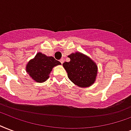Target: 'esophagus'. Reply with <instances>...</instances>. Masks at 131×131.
I'll return each instance as SVG.
<instances>
[{"label":"esophagus","mask_w":131,"mask_h":131,"mask_svg":"<svg viewBox=\"0 0 131 131\" xmlns=\"http://www.w3.org/2000/svg\"><path fill=\"white\" fill-rule=\"evenodd\" d=\"M60 62L62 64H63V62H64V60H63V59H61V60H60Z\"/></svg>","instance_id":"esophagus-1"}]
</instances>
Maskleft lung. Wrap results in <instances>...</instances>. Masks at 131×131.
Returning <instances> with one entry per match:
<instances>
[{"label":"left lung","instance_id":"left-lung-1","mask_svg":"<svg viewBox=\"0 0 131 131\" xmlns=\"http://www.w3.org/2000/svg\"><path fill=\"white\" fill-rule=\"evenodd\" d=\"M68 57L70 62H65L63 67L68 78L80 87H88L94 83L97 73V66L87 56L80 52L73 53Z\"/></svg>","mask_w":131,"mask_h":131}]
</instances>
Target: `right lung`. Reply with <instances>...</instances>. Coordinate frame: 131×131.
<instances>
[{"mask_svg":"<svg viewBox=\"0 0 131 131\" xmlns=\"http://www.w3.org/2000/svg\"><path fill=\"white\" fill-rule=\"evenodd\" d=\"M61 64L52 56H47L38 53L26 66V71L29 76L37 82H44L49 78L51 71L55 66Z\"/></svg>","mask_w":131,"mask_h":131,"instance_id":"right-lung-1","label":"right lung"}]
</instances>
